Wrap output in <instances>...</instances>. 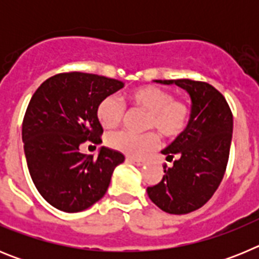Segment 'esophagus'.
I'll use <instances>...</instances> for the list:
<instances>
[{"label":"esophagus","instance_id":"esophagus-1","mask_svg":"<svg viewBox=\"0 0 259 259\" xmlns=\"http://www.w3.org/2000/svg\"><path fill=\"white\" fill-rule=\"evenodd\" d=\"M127 162H130V163L135 164V166H143V164L145 163V162H144L143 159H136V158H130V157L127 158Z\"/></svg>","mask_w":259,"mask_h":259}]
</instances>
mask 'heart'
<instances>
[{"label":"heart","mask_w":259,"mask_h":259,"mask_svg":"<svg viewBox=\"0 0 259 259\" xmlns=\"http://www.w3.org/2000/svg\"><path fill=\"white\" fill-rule=\"evenodd\" d=\"M132 104L149 114L145 127L157 130L166 139H176L184 132L188 124L191 110L185 102L174 100L172 93L158 87H141L130 95ZM124 116V106L115 96H107L97 106V118L105 130L115 128ZM107 145L116 152L131 157H140L152 152L159 144L155 132L136 135L127 131L110 134Z\"/></svg>","instance_id":"1"}]
</instances>
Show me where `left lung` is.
<instances>
[{
  "instance_id": "obj_1",
  "label": "left lung",
  "mask_w": 259,
  "mask_h": 259,
  "mask_svg": "<svg viewBox=\"0 0 259 259\" xmlns=\"http://www.w3.org/2000/svg\"><path fill=\"white\" fill-rule=\"evenodd\" d=\"M180 87L191 100L187 128L162 150L171 167L154 187L146 189L150 200L168 214H188L203 206L218 189L227 167L233 118L226 98L212 85L191 79L154 80Z\"/></svg>"
}]
</instances>
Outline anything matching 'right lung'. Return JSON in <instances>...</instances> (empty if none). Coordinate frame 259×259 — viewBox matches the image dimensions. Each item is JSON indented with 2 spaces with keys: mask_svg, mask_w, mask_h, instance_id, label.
Segmentation results:
<instances>
[{
  "mask_svg": "<svg viewBox=\"0 0 259 259\" xmlns=\"http://www.w3.org/2000/svg\"><path fill=\"white\" fill-rule=\"evenodd\" d=\"M124 87L120 80L85 72L49 77L32 96L22 127L27 166L45 201L65 212L88 209L109 188L120 152L101 146L97 158L81 153L85 141L101 144L98 104Z\"/></svg>",
  "mask_w": 259,
  "mask_h": 259,
  "instance_id": "add662e5",
  "label": "right lung"
}]
</instances>
